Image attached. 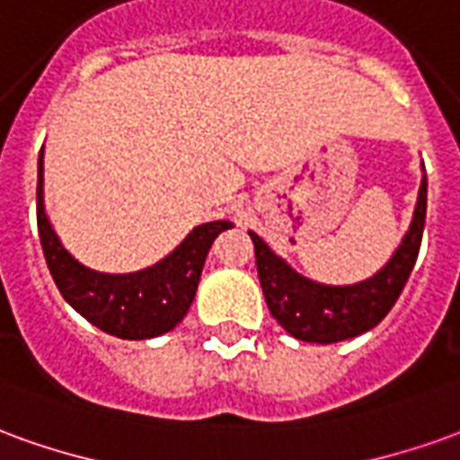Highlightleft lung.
I'll return each mask as SVG.
<instances>
[{"mask_svg": "<svg viewBox=\"0 0 460 460\" xmlns=\"http://www.w3.org/2000/svg\"><path fill=\"white\" fill-rule=\"evenodd\" d=\"M426 194L429 181L420 176L419 199L409 231L398 243L394 256L371 279L349 286H331L298 274L271 252V246L249 231L256 253V269L261 281L266 306L294 339L308 343H336L361 336L394 308L419 259L423 224H426Z\"/></svg>", "mask_w": 460, "mask_h": 460, "instance_id": "8db88e82", "label": "left lung"}]
</instances>
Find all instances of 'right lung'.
<instances>
[{
  "instance_id": "right-lung-1",
  "label": "right lung",
  "mask_w": 460,
  "mask_h": 460,
  "mask_svg": "<svg viewBox=\"0 0 460 460\" xmlns=\"http://www.w3.org/2000/svg\"><path fill=\"white\" fill-rule=\"evenodd\" d=\"M37 226L49 274L64 301L109 336L144 341L172 331L197 296L201 269L214 239L234 224L226 219L199 224L162 261L131 274L94 271L72 253L44 211V152L37 181Z\"/></svg>"
}]
</instances>
